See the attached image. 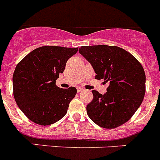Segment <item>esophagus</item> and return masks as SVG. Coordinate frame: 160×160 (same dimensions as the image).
<instances>
[{
	"instance_id": "1",
	"label": "esophagus",
	"mask_w": 160,
	"mask_h": 160,
	"mask_svg": "<svg viewBox=\"0 0 160 160\" xmlns=\"http://www.w3.org/2000/svg\"><path fill=\"white\" fill-rule=\"evenodd\" d=\"M77 91H78V93H81V92H82V91H84V89L81 88V87H78Z\"/></svg>"
}]
</instances>
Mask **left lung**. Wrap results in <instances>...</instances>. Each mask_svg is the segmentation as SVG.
Listing matches in <instances>:
<instances>
[{"label":"left lung","mask_w":160,"mask_h":160,"mask_svg":"<svg viewBox=\"0 0 160 160\" xmlns=\"http://www.w3.org/2000/svg\"><path fill=\"white\" fill-rule=\"evenodd\" d=\"M79 53L91 64L96 79L108 82L107 93L93 90L94 98L87 107L88 116L107 129L127 122L140 107L145 94L146 75L140 62L118 46H82Z\"/></svg>","instance_id":"left-lung-1"}]
</instances>
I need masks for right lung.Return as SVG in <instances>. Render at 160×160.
<instances>
[{"label":"right lung","instance_id":"1","mask_svg":"<svg viewBox=\"0 0 160 160\" xmlns=\"http://www.w3.org/2000/svg\"><path fill=\"white\" fill-rule=\"evenodd\" d=\"M78 48L42 46L17 65L12 75L15 101L32 122L48 126L66 115L77 94L75 87L59 88L56 80Z\"/></svg>","mask_w":160,"mask_h":160}]
</instances>
